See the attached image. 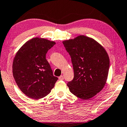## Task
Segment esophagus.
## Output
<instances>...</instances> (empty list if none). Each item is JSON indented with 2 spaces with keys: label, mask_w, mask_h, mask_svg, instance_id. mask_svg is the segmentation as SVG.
Wrapping results in <instances>:
<instances>
[{
  "label": "esophagus",
  "mask_w": 127,
  "mask_h": 127,
  "mask_svg": "<svg viewBox=\"0 0 127 127\" xmlns=\"http://www.w3.org/2000/svg\"><path fill=\"white\" fill-rule=\"evenodd\" d=\"M63 79H64V78H63V76H62V75H61V76H60L59 77V80H63Z\"/></svg>",
  "instance_id": "34e87169"
}]
</instances>
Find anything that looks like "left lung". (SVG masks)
Returning a JSON list of instances; mask_svg holds the SVG:
<instances>
[{
	"instance_id": "1",
	"label": "left lung",
	"mask_w": 127,
	"mask_h": 127,
	"mask_svg": "<svg viewBox=\"0 0 127 127\" xmlns=\"http://www.w3.org/2000/svg\"><path fill=\"white\" fill-rule=\"evenodd\" d=\"M71 58L74 76L67 83L71 93L87 100L102 90L108 79L109 58L105 48L94 39L83 35L64 40Z\"/></svg>"
}]
</instances>
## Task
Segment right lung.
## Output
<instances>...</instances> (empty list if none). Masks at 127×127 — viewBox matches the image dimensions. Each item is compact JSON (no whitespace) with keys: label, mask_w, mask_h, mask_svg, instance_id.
Here are the masks:
<instances>
[{"label":"right lung","mask_w":127,"mask_h":127,"mask_svg":"<svg viewBox=\"0 0 127 127\" xmlns=\"http://www.w3.org/2000/svg\"><path fill=\"white\" fill-rule=\"evenodd\" d=\"M55 44L44 38H33L21 46L15 55L12 63L14 78L23 93L30 98L45 97L58 81L46 59L48 51Z\"/></svg>","instance_id":"1"}]
</instances>
